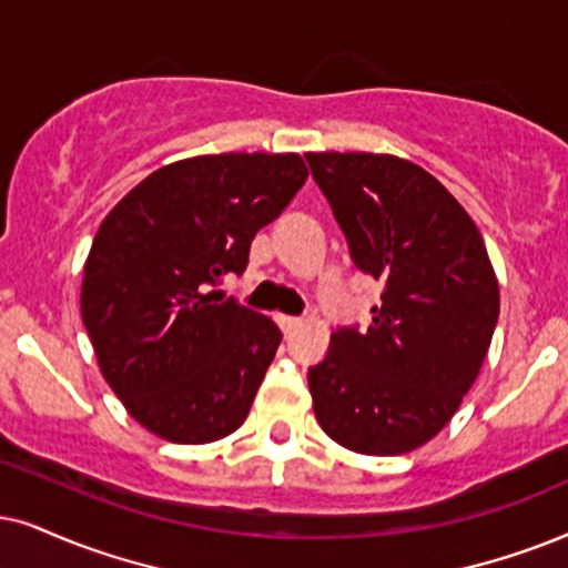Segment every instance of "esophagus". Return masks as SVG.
I'll list each match as a JSON object with an SVG mask.
<instances>
[{
	"instance_id": "1",
	"label": "esophagus",
	"mask_w": 568,
	"mask_h": 568,
	"mask_svg": "<svg viewBox=\"0 0 568 568\" xmlns=\"http://www.w3.org/2000/svg\"><path fill=\"white\" fill-rule=\"evenodd\" d=\"M277 325H280V329H283L285 335H291L293 329H298L301 327V320H296V317H288V314H277Z\"/></svg>"
}]
</instances>
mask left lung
Returning a JSON list of instances; mask_svg holds the SVG:
<instances>
[{"instance_id": "8db88e82", "label": "left lung", "mask_w": 568, "mask_h": 568, "mask_svg": "<svg viewBox=\"0 0 568 568\" xmlns=\"http://www.w3.org/2000/svg\"><path fill=\"white\" fill-rule=\"evenodd\" d=\"M356 267L383 280L372 325L337 329L308 369L320 427L364 456H400L440 433L475 385L500 293L475 220L419 164L308 152Z\"/></svg>"}]
</instances>
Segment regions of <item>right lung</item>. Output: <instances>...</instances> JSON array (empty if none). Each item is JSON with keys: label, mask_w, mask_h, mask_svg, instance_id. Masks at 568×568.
Masks as SVG:
<instances>
[{"label": "right lung", "mask_w": 568, "mask_h": 568, "mask_svg": "<svg viewBox=\"0 0 568 568\" xmlns=\"http://www.w3.org/2000/svg\"><path fill=\"white\" fill-rule=\"evenodd\" d=\"M308 175L298 154H204L128 191L93 235L81 314L99 369L162 440L214 443L246 422L283 341L275 322L212 291Z\"/></svg>", "instance_id": "obj_1"}]
</instances>
